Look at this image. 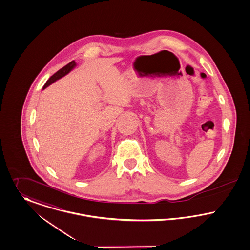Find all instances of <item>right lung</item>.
<instances>
[{
  "label": "right lung",
  "instance_id": "add662e5",
  "mask_svg": "<svg viewBox=\"0 0 250 250\" xmlns=\"http://www.w3.org/2000/svg\"><path fill=\"white\" fill-rule=\"evenodd\" d=\"M75 65H76V63L74 62V60H73L72 62H70L69 64H67L66 66H64L63 68H61L59 71H58L56 74H53V75L47 80V82L45 83L43 88H47L48 86H50V85H51L52 83H54L55 81L59 80L61 77H63V76H65L66 74H69V73L74 69V67H75Z\"/></svg>",
  "mask_w": 250,
  "mask_h": 250
}]
</instances>
